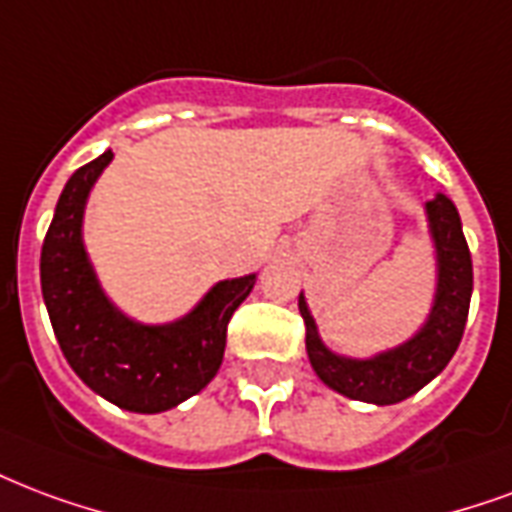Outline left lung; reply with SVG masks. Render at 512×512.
Returning <instances> with one entry per match:
<instances>
[{"label":"left lung","instance_id":"left-lung-1","mask_svg":"<svg viewBox=\"0 0 512 512\" xmlns=\"http://www.w3.org/2000/svg\"><path fill=\"white\" fill-rule=\"evenodd\" d=\"M426 214H429L431 236L437 244L439 285L429 323L407 344L382 352L372 361L342 358L320 342L304 295L298 298L312 369L328 388L342 396L369 401V404H396L410 399L412 393H418L426 382L434 380L456 355L467 325L469 298H472V257L456 206L445 195L429 200Z\"/></svg>","mask_w":512,"mask_h":512}]
</instances>
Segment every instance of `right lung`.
I'll list each match as a JSON object with an SVG mask.
<instances>
[{
	"mask_svg": "<svg viewBox=\"0 0 512 512\" xmlns=\"http://www.w3.org/2000/svg\"><path fill=\"white\" fill-rule=\"evenodd\" d=\"M111 151L64 184L40 255V285L64 358L94 393L130 412H165L195 396L222 366L227 323L255 287V274L227 279L170 325L127 320L102 295L81 241L89 189Z\"/></svg>",
	"mask_w": 512,
	"mask_h": 512,
	"instance_id": "right-lung-1",
	"label": "right lung"
}]
</instances>
